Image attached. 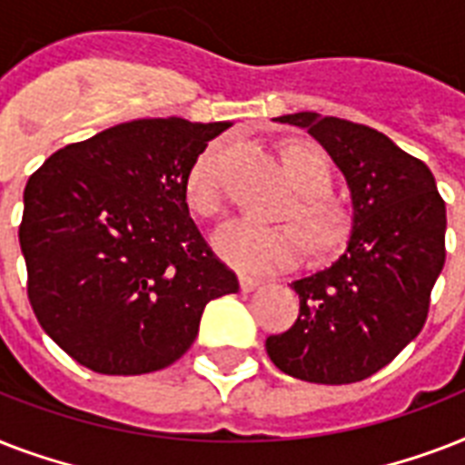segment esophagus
Returning a JSON list of instances; mask_svg holds the SVG:
<instances>
[{
  "instance_id": "34e87169",
  "label": "esophagus",
  "mask_w": 465,
  "mask_h": 465,
  "mask_svg": "<svg viewBox=\"0 0 465 465\" xmlns=\"http://www.w3.org/2000/svg\"><path fill=\"white\" fill-rule=\"evenodd\" d=\"M261 284H262L261 280H255V277H246V275H241V277H239V287H241V292H243V294H248V292L258 290Z\"/></svg>"
}]
</instances>
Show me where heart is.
Listing matches in <instances>:
<instances>
[{"label":"heart","instance_id":"1","mask_svg":"<svg viewBox=\"0 0 465 465\" xmlns=\"http://www.w3.org/2000/svg\"><path fill=\"white\" fill-rule=\"evenodd\" d=\"M284 163L292 181L302 193L299 217L311 241L321 248L332 246L342 236L345 222L325 197L332 188L331 161L313 144H290L284 149ZM188 204L203 217H217L222 212V183H219V149L210 147L197 156L185 178ZM219 258L243 275H272L294 268L306 255L309 241L297 224H261L239 219L214 233Z\"/></svg>","mask_w":465,"mask_h":465}]
</instances>
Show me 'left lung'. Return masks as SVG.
<instances>
[{
  "instance_id": "8db88e82",
  "label": "left lung",
  "mask_w": 465,
  "mask_h": 465,
  "mask_svg": "<svg viewBox=\"0 0 465 465\" xmlns=\"http://www.w3.org/2000/svg\"><path fill=\"white\" fill-rule=\"evenodd\" d=\"M328 152L345 178L352 226L331 268L292 282L299 318L265 340L280 371L311 383H354L383 369L427 321L444 268L447 204L432 171L374 127L318 113L280 115Z\"/></svg>"
}]
</instances>
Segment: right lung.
Masks as SVG:
<instances>
[{
	"instance_id": "right-lung-1",
	"label": "right lung",
	"mask_w": 465,
	"mask_h": 465,
	"mask_svg": "<svg viewBox=\"0 0 465 465\" xmlns=\"http://www.w3.org/2000/svg\"><path fill=\"white\" fill-rule=\"evenodd\" d=\"M232 123L133 120L54 152L24 190L18 243L43 331L91 371L181 360L239 280L190 217L185 178Z\"/></svg>"
}]
</instances>
